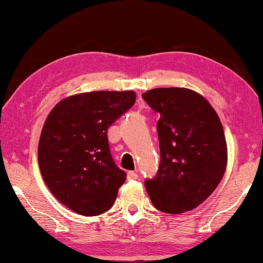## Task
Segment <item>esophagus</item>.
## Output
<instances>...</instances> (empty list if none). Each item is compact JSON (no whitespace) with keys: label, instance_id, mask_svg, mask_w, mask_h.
I'll use <instances>...</instances> for the list:
<instances>
[{"label":"esophagus","instance_id":"1","mask_svg":"<svg viewBox=\"0 0 263 263\" xmlns=\"http://www.w3.org/2000/svg\"><path fill=\"white\" fill-rule=\"evenodd\" d=\"M127 178H128V181H134V179L138 178V174H136L135 171H128Z\"/></svg>","mask_w":263,"mask_h":263}]
</instances>
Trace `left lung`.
<instances>
[{
    "label": "left lung",
    "instance_id": "obj_1",
    "mask_svg": "<svg viewBox=\"0 0 263 263\" xmlns=\"http://www.w3.org/2000/svg\"><path fill=\"white\" fill-rule=\"evenodd\" d=\"M142 98L160 114V165L145 185L153 206L168 214L200 206L214 192L228 165V145L218 114L200 93L161 87Z\"/></svg>",
    "mask_w": 263,
    "mask_h": 263
}]
</instances>
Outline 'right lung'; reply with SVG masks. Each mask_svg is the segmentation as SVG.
<instances>
[{
    "label": "right lung",
    "mask_w": 263,
    "mask_h": 263,
    "mask_svg": "<svg viewBox=\"0 0 263 263\" xmlns=\"http://www.w3.org/2000/svg\"><path fill=\"white\" fill-rule=\"evenodd\" d=\"M134 91H96L67 97L50 111L38 143L42 177L75 213L109 211L127 174L110 154L107 129L135 104Z\"/></svg>",
    "instance_id": "1"
}]
</instances>
